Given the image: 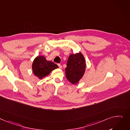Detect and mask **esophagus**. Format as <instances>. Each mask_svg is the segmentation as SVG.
Here are the masks:
<instances>
[{
  "label": "esophagus",
  "instance_id": "34e87169",
  "mask_svg": "<svg viewBox=\"0 0 130 130\" xmlns=\"http://www.w3.org/2000/svg\"><path fill=\"white\" fill-rule=\"evenodd\" d=\"M57 65H58V67H59V68H62V65H60V64H58Z\"/></svg>",
  "mask_w": 130,
  "mask_h": 130
}]
</instances>
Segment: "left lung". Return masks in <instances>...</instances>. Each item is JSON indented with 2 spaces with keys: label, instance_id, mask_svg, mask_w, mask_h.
I'll use <instances>...</instances> for the list:
<instances>
[{
  "label": "left lung",
  "instance_id": "1",
  "mask_svg": "<svg viewBox=\"0 0 130 130\" xmlns=\"http://www.w3.org/2000/svg\"><path fill=\"white\" fill-rule=\"evenodd\" d=\"M65 76L67 79L72 84H77L82 79L86 70V62L82 53L72 54L68 57Z\"/></svg>",
  "mask_w": 130,
  "mask_h": 130
}]
</instances>
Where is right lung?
I'll list each match as a JSON object with an SVG mask.
<instances>
[{
	"label": "right lung",
	"mask_w": 130,
	"mask_h": 130,
	"mask_svg": "<svg viewBox=\"0 0 130 130\" xmlns=\"http://www.w3.org/2000/svg\"><path fill=\"white\" fill-rule=\"evenodd\" d=\"M58 66L52 61L47 60L45 57L43 56H38L34 59L32 68L34 75L39 79L47 76L52 71Z\"/></svg>",
	"instance_id": "right-lung-1"
}]
</instances>
